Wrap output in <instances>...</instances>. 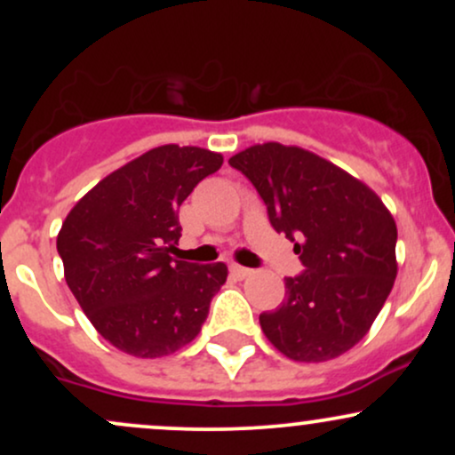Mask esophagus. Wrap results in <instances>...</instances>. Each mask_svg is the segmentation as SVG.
<instances>
[{
    "instance_id": "esophagus-1",
    "label": "esophagus",
    "mask_w": 455,
    "mask_h": 455,
    "mask_svg": "<svg viewBox=\"0 0 455 455\" xmlns=\"http://www.w3.org/2000/svg\"><path fill=\"white\" fill-rule=\"evenodd\" d=\"M231 274L235 275V278H248L250 274H252V269L248 267H242V265H231Z\"/></svg>"
}]
</instances>
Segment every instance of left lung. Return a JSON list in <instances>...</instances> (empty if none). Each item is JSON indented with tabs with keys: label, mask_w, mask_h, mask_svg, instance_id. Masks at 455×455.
I'll use <instances>...</instances> for the list:
<instances>
[{
	"label": "left lung",
	"mask_w": 455,
	"mask_h": 455,
	"mask_svg": "<svg viewBox=\"0 0 455 455\" xmlns=\"http://www.w3.org/2000/svg\"><path fill=\"white\" fill-rule=\"evenodd\" d=\"M228 164L252 181L271 227L295 242L306 267L284 278V301L259 316L267 340L293 362L347 353L372 327L398 274L389 210L363 181L301 148L252 145Z\"/></svg>",
	"instance_id": "left-lung-1"
}]
</instances>
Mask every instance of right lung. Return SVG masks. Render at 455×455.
Masks as SVG:
<instances>
[{
  "instance_id": "obj_1",
  "label": "right lung",
  "mask_w": 455,
  "mask_h": 455,
  "mask_svg": "<svg viewBox=\"0 0 455 455\" xmlns=\"http://www.w3.org/2000/svg\"><path fill=\"white\" fill-rule=\"evenodd\" d=\"M222 156L162 145L113 171L66 216L57 252L78 306L119 351L154 359L201 331L227 265L175 260L180 205Z\"/></svg>"
}]
</instances>
